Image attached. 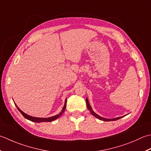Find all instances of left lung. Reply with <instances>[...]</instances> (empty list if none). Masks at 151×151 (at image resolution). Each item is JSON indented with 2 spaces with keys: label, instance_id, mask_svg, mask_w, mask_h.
Wrapping results in <instances>:
<instances>
[{
  "label": "left lung",
  "instance_id": "left-lung-1",
  "mask_svg": "<svg viewBox=\"0 0 151 151\" xmlns=\"http://www.w3.org/2000/svg\"><path fill=\"white\" fill-rule=\"evenodd\" d=\"M86 106H87V108L88 109V110H89L90 111L91 114L93 115V116H94L95 117L97 118V119L101 120H103V121H107V122H109V121H114V120H119L120 119H121V118H122V116H120V117H117V118H115V119H105V118H103L101 116H99L98 114H97L95 112H93V111L92 110V109H91V106L90 105L89 103V101H88V99L86 98Z\"/></svg>",
  "mask_w": 151,
  "mask_h": 151
}]
</instances>
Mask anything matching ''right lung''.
Returning a JSON list of instances; mask_svg holds the SVG:
<instances>
[{
	"mask_svg": "<svg viewBox=\"0 0 151 151\" xmlns=\"http://www.w3.org/2000/svg\"><path fill=\"white\" fill-rule=\"evenodd\" d=\"M15 105H16V107L18 109L19 111L23 115V116H24L26 119H27L29 120H31L32 122H52L53 120H55L57 119H58L59 117L60 116H61L62 114L64 113L65 110L66 109V105H67V99H65V105L63 107V109H62V111L60 113H59L58 114L55 115V116H52V117H48V118H37V117H34V116H29V115L25 114V113H23V112L21 110V109L17 107L16 105V103H15Z\"/></svg>",
	"mask_w": 151,
	"mask_h": 151,
	"instance_id": "1",
	"label": "right lung"
}]
</instances>
